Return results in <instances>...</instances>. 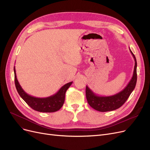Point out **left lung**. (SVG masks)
Wrapping results in <instances>:
<instances>
[{
    "label": "left lung",
    "instance_id": "8db88e82",
    "mask_svg": "<svg viewBox=\"0 0 150 150\" xmlns=\"http://www.w3.org/2000/svg\"><path fill=\"white\" fill-rule=\"evenodd\" d=\"M129 51L132 54L134 59V67L132 78L131 79L129 83L121 91L112 96H101L96 95L93 92L88 86L86 88V96L88 104L94 110L100 112L111 111L117 110L123 104L130 96L131 93L134 90L137 81V62L136 57L132 51L129 49Z\"/></svg>",
    "mask_w": 150,
    "mask_h": 150
}]
</instances>
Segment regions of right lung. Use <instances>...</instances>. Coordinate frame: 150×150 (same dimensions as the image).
<instances>
[{"mask_svg": "<svg viewBox=\"0 0 150 150\" xmlns=\"http://www.w3.org/2000/svg\"><path fill=\"white\" fill-rule=\"evenodd\" d=\"M15 77V85L18 93L24 101L33 110L42 112H56L62 108L65 100V94L67 89L72 82L68 83L60 88L58 91L52 96L47 98H36L26 93L22 88L17 80L15 67H13Z\"/></svg>", "mask_w": 150, "mask_h": 150, "instance_id": "1", "label": "right lung"}]
</instances>
